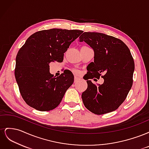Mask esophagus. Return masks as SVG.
<instances>
[{
  "instance_id": "1",
  "label": "esophagus",
  "mask_w": 149,
  "mask_h": 149,
  "mask_svg": "<svg viewBox=\"0 0 149 149\" xmlns=\"http://www.w3.org/2000/svg\"><path fill=\"white\" fill-rule=\"evenodd\" d=\"M79 79H80L79 78H78V77H76V76H74V83H77Z\"/></svg>"
}]
</instances>
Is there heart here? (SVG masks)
I'll return each mask as SVG.
<instances>
[{
  "instance_id": "b5f03b06",
  "label": "heart",
  "mask_w": 149,
  "mask_h": 149,
  "mask_svg": "<svg viewBox=\"0 0 149 149\" xmlns=\"http://www.w3.org/2000/svg\"><path fill=\"white\" fill-rule=\"evenodd\" d=\"M74 73H78V71L77 70H74Z\"/></svg>"
}]
</instances>
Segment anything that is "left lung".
<instances>
[{
    "label": "left lung",
    "mask_w": 149,
    "mask_h": 149,
    "mask_svg": "<svg viewBox=\"0 0 149 149\" xmlns=\"http://www.w3.org/2000/svg\"><path fill=\"white\" fill-rule=\"evenodd\" d=\"M79 38L94 52L86 79L88 88L81 96L84 105L97 115L114 111L127 97L133 83L135 65L129 49L120 39L102 33L84 32ZM101 75L105 80L102 85L87 80Z\"/></svg>",
    "instance_id": "left-lung-1"
}]
</instances>
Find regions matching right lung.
Masks as SVG:
<instances>
[{"label": "right lung", "instance_id": "obj_1", "mask_svg": "<svg viewBox=\"0 0 149 149\" xmlns=\"http://www.w3.org/2000/svg\"><path fill=\"white\" fill-rule=\"evenodd\" d=\"M83 32L79 30L53 29L37 31L28 38L16 56L15 77L22 98L40 111H48L60 104L74 82L71 72L55 77L49 63L63 60L71 43Z\"/></svg>", "mask_w": 149, "mask_h": 149}]
</instances>
